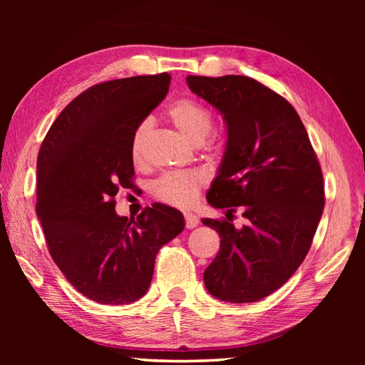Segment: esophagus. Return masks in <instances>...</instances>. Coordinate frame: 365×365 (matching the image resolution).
I'll return each mask as SVG.
<instances>
[{
    "mask_svg": "<svg viewBox=\"0 0 365 365\" xmlns=\"http://www.w3.org/2000/svg\"><path fill=\"white\" fill-rule=\"evenodd\" d=\"M197 224H199V220L196 215L185 213V226H187V229H195Z\"/></svg>",
    "mask_w": 365,
    "mask_h": 365,
    "instance_id": "34e87169",
    "label": "esophagus"
}]
</instances>
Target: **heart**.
Masks as SVG:
<instances>
[{
	"mask_svg": "<svg viewBox=\"0 0 365 365\" xmlns=\"http://www.w3.org/2000/svg\"><path fill=\"white\" fill-rule=\"evenodd\" d=\"M168 119L182 131L191 143L213 149L216 141L210 136L215 127L213 113L191 97H182L168 108ZM152 130V120L143 119L135 127L130 139V157L135 165L145 157L147 138ZM202 178L195 173H166L152 185V195L161 202L178 208H190L199 199Z\"/></svg>",
	"mask_w": 365,
	"mask_h": 365,
	"instance_id": "b5f03b06",
	"label": "heart"
}]
</instances>
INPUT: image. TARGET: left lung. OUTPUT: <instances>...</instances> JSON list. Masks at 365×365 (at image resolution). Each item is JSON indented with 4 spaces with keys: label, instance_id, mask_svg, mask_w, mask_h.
<instances>
[{
    "label": "left lung",
    "instance_id": "obj_1",
    "mask_svg": "<svg viewBox=\"0 0 365 365\" xmlns=\"http://www.w3.org/2000/svg\"><path fill=\"white\" fill-rule=\"evenodd\" d=\"M190 89L213 105L227 123V147L207 199L237 210L247 224L202 220L221 238L204 271L213 297L254 302L282 287L306 259L324 207L319 158L298 113L287 100L250 76L188 78Z\"/></svg>",
    "mask_w": 365,
    "mask_h": 365
}]
</instances>
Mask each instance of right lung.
I'll use <instances>...</instances> for the list:
<instances>
[{"mask_svg":"<svg viewBox=\"0 0 365 365\" xmlns=\"http://www.w3.org/2000/svg\"><path fill=\"white\" fill-rule=\"evenodd\" d=\"M169 84V73L94 84L61 111L37 155L36 213L48 252L76 290L102 304L141 298L161 246L185 227L183 215L163 204L131 220L115 215V195L135 187L131 133Z\"/></svg>","mask_w":365,"mask_h":365,"instance_id":"add662e5","label":"right lung"}]
</instances>
